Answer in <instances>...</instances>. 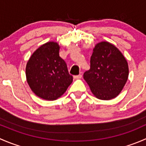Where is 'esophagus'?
<instances>
[{
    "label": "esophagus",
    "mask_w": 146,
    "mask_h": 146,
    "mask_svg": "<svg viewBox=\"0 0 146 146\" xmlns=\"http://www.w3.org/2000/svg\"><path fill=\"white\" fill-rule=\"evenodd\" d=\"M81 78H82V75H78V76H73V78L76 79V80H77V79H80Z\"/></svg>",
    "instance_id": "1"
}]
</instances>
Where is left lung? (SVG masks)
<instances>
[{
    "instance_id": "1",
    "label": "left lung",
    "mask_w": 146,
    "mask_h": 146,
    "mask_svg": "<svg viewBox=\"0 0 146 146\" xmlns=\"http://www.w3.org/2000/svg\"><path fill=\"white\" fill-rule=\"evenodd\" d=\"M128 77L129 65L119 48L106 41L96 44L90 58V68L83 75L94 96L102 100L117 98Z\"/></svg>"
}]
</instances>
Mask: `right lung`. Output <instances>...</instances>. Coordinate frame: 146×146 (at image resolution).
Wrapping results in <instances>:
<instances>
[{
  "mask_svg": "<svg viewBox=\"0 0 146 146\" xmlns=\"http://www.w3.org/2000/svg\"><path fill=\"white\" fill-rule=\"evenodd\" d=\"M60 46L51 41L34 51L26 65L27 82L32 92L45 100L61 98L73 82L66 62L59 56Z\"/></svg>",
  "mask_w": 146,
  "mask_h": 146,
  "instance_id": "right-lung-1",
  "label": "right lung"
}]
</instances>
